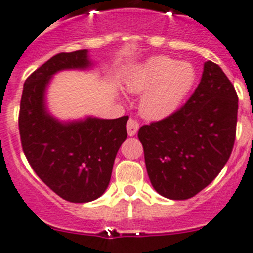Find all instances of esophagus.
I'll list each match as a JSON object with an SVG mask.
<instances>
[{"instance_id":"1","label":"esophagus","mask_w":253,"mask_h":253,"mask_svg":"<svg viewBox=\"0 0 253 253\" xmlns=\"http://www.w3.org/2000/svg\"><path fill=\"white\" fill-rule=\"evenodd\" d=\"M126 128H127V133H128V136H131L132 137V136H134V134L137 133L138 128H140V125H138L137 121L129 119L128 121H127Z\"/></svg>"}]
</instances>
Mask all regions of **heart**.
<instances>
[{
    "instance_id": "heart-1",
    "label": "heart",
    "mask_w": 253,
    "mask_h": 253,
    "mask_svg": "<svg viewBox=\"0 0 253 253\" xmlns=\"http://www.w3.org/2000/svg\"><path fill=\"white\" fill-rule=\"evenodd\" d=\"M195 81L196 71L191 63L153 56L129 71L125 88L131 94H142L138 103L142 117L159 121L178 110Z\"/></svg>"
}]
</instances>
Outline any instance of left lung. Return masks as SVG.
<instances>
[{
  "mask_svg": "<svg viewBox=\"0 0 253 253\" xmlns=\"http://www.w3.org/2000/svg\"><path fill=\"white\" fill-rule=\"evenodd\" d=\"M238 97L212 61L187 102L138 131L153 188L169 200H187L209 186L230 159L236 137Z\"/></svg>",
  "mask_w": 253,
  "mask_h": 253,
  "instance_id": "1",
  "label": "left lung"
}]
</instances>
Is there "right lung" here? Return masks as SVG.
<instances>
[{
    "instance_id": "add662e5",
    "label": "right lung",
    "mask_w": 253,
    "mask_h": 253,
    "mask_svg": "<svg viewBox=\"0 0 253 253\" xmlns=\"http://www.w3.org/2000/svg\"><path fill=\"white\" fill-rule=\"evenodd\" d=\"M92 65L87 49L49 58L26 80L18 117L21 143L31 167L53 192L75 204L103 195L117 151L127 137L128 116L60 121L47 108L46 91L53 75L88 70Z\"/></svg>"
}]
</instances>
